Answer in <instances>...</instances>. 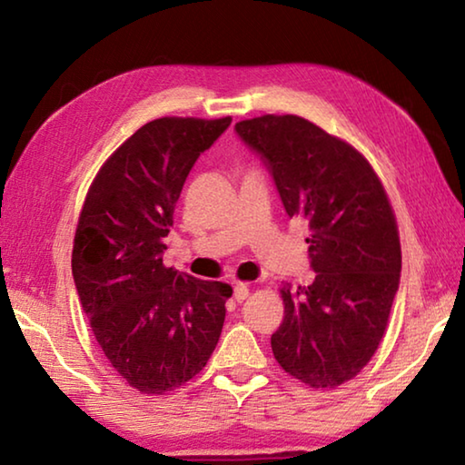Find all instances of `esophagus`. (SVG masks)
<instances>
[{"label": "esophagus", "instance_id": "1", "mask_svg": "<svg viewBox=\"0 0 465 465\" xmlns=\"http://www.w3.org/2000/svg\"><path fill=\"white\" fill-rule=\"evenodd\" d=\"M248 295H250V287L246 285V282H238V285L233 287V297H235V302H243V299H248Z\"/></svg>", "mask_w": 465, "mask_h": 465}]
</instances>
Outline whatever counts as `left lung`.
I'll return each mask as SVG.
<instances>
[{"instance_id": "left-lung-1", "label": "left lung", "mask_w": 465, "mask_h": 465, "mask_svg": "<svg viewBox=\"0 0 465 465\" xmlns=\"http://www.w3.org/2000/svg\"><path fill=\"white\" fill-rule=\"evenodd\" d=\"M235 133L269 170L289 217L310 225L308 287H282L272 355L295 380L336 388L380 346L402 252L388 196L355 147L295 114H264Z\"/></svg>"}]
</instances>
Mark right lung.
Segmentation results:
<instances>
[{
	"label": "right lung",
	"mask_w": 465,
	"mask_h": 465,
	"mask_svg": "<svg viewBox=\"0 0 465 465\" xmlns=\"http://www.w3.org/2000/svg\"><path fill=\"white\" fill-rule=\"evenodd\" d=\"M232 119H155L108 157L85 196L72 271L110 365L163 393L207 365L232 287L166 269L162 254L188 174Z\"/></svg>",
	"instance_id": "add662e5"
}]
</instances>
